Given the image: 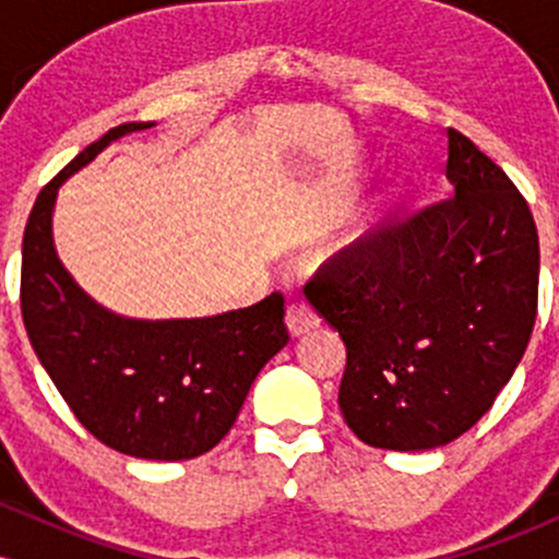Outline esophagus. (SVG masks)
<instances>
[{
    "label": "esophagus",
    "mask_w": 559,
    "mask_h": 559,
    "mask_svg": "<svg viewBox=\"0 0 559 559\" xmlns=\"http://www.w3.org/2000/svg\"><path fill=\"white\" fill-rule=\"evenodd\" d=\"M286 325H288V333H292V336H299V333L316 329L318 316L312 312L310 305H305V301H292L286 310Z\"/></svg>",
    "instance_id": "esophagus-1"
}]
</instances>
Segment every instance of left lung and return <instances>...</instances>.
I'll return each mask as SVG.
<instances>
[{
	"mask_svg": "<svg viewBox=\"0 0 559 559\" xmlns=\"http://www.w3.org/2000/svg\"><path fill=\"white\" fill-rule=\"evenodd\" d=\"M449 194L325 262L307 299L346 346L338 407L357 439L444 447L489 413L528 346L538 234L493 159L447 131Z\"/></svg>",
	"mask_w": 559,
	"mask_h": 559,
	"instance_id": "left-lung-1",
	"label": "left lung"
}]
</instances>
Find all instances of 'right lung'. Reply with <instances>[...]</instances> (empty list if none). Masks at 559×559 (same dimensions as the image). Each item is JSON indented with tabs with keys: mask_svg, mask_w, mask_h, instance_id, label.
Returning a JSON list of instances; mask_svg holds the SVG:
<instances>
[{
	"mask_svg": "<svg viewBox=\"0 0 559 559\" xmlns=\"http://www.w3.org/2000/svg\"><path fill=\"white\" fill-rule=\"evenodd\" d=\"M123 123L66 165L36 197L23 236L21 310L38 362L102 444L141 460H191L230 431L254 378L288 342L284 297L210 318L141 320L107 310L55 249L57 191L126 133Z\"/></svg>",
	"mask_w": 559,
	"mask_h": 559,
	"instance_id": "obj_1",
	"label": "right lung"
}]
</instances>
